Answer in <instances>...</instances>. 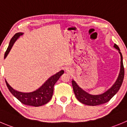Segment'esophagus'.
<instances>
[{
    "instance_id": "esophagus-1",
    "label": "esophagus",
    "mask_w": 127,
    "mask_h": 127,
    "mask_svg": "<svg viewBox=\"0 0 127 127\" xmlns=\"http://www.w3.org/2000/svg\"><path fill=\"white\" fill-rule=\"evenodd\" d=\"M65 70H66V72H70V68H66Z\"/></svg>"
}]
</instances>
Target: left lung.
Instances as JSON below:
<instances>
[{
    "label": "left lung",
    "mask_w": 127,
    "mask_h": 127,
    "mask_svg": "<svg viewBox=\"0 0 127 127\" xmlns=\"http://www.w3.org/2000/svg\"><path fill=\"white\" fill-rule=\"evenodd\" d=\"M113 47L119 50V52L120 55V69L117 80L110 89L106 90L103 94H98V95H92V94H89V93L87 92L86 91L83 90L80 87L78 86L75 81L72 79V87H73V92H74V94L77 100L81 103L90 106H96L107 103L118 92V91L120 89L124 78V64H123V57L118 45L115 43Z\"/></svg>",
    "instance_id": "1"
}]
</instances>
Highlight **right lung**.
<instances>
[{
	"instance_id": "right-lung-1",
	"label": "right lung",
	"mask_w": 127,
	"mask_h": 127,
	"mask_svg": "<svg viewBox=\"0 0 127 127\" xmlns=\"http://www.w3.org/2000/svg\"><path fill=\"white\" fill-rule=\"evenodd\" d=\"M24 34L22 32L15 33L11 38L8 47L4 55V59L7 57L8 53L10 52L12 47L14 45L15 41L21 35ZM64 73V71L62 70L54 75L49 77L47 80L41 85L38 89L31 92H22L15 90L13 89L5 80V83L8 90L12 94L17 98L21 103L24 105L33 107H39L46 104L51 100L54 93V86L57 81L59 79L60 76Z\"/></svg>"
}]
</instances>
